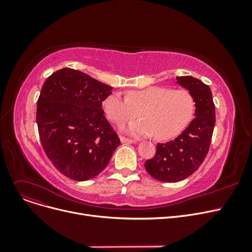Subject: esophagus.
Returning a JSON list of instances; mask_svg holds the SVG:
<instances>
[{"instance_id":"obj_1","label":"esophagus","mask_w":252,"mask_h":252,"mask_svg":"<svg viewBox=\"0 0 252 252\" xmlns=\"http://www.w3.org/2000/svg\"><path fill=\"white\" fill-rule=\"evenodd\" d=\"M119 139H121V142H122V143H126V144H133V143H135L134 140H130V139L125 138V137H123V136L119 137Z\"/></svg>"}]
</instances>
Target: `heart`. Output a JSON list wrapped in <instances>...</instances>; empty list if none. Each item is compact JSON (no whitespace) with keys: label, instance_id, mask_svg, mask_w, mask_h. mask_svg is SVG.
<instances>
[{"label":"heart","instance_id":"b5f03b06","mask_svg":"<svg viewBox=\"0 0 252 252\" xmlns=\"http://www.w3.org/2000/svg\"><path fill=\"white\" fill-rule=\"evenodd\" d=\"M104 109L111 121L122 124L137 115L123 128L135 137L153 136L168 140L184 130L194 115L195 101L187 90L149 87L127 94L113 93L104 101Z\"/></svg>","mask_w":252,"mask_h":252}]
</instances>
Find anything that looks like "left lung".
Wrapping results in <instances>:
<instances>
[{
	"label": "left lung",
	"mask_w": 252,
	"mask_h": 252,
	"mask_svg": "<svg viewBox=\"0 0 252 252\" xmlns=\"http://www.w3.org/2000/svg\"><path fill=\"white\" fill-rule=\"evenodd\" d=\"M178 85L188 90L195 101V117L175 140L157 144L153 158L145 162L148 174L161 182L176 183L190 177L208 152L216 110L211 90L193 76H177Z\"/></svg>",
	"instance_id": "left-lung-1"
}]
</instances>
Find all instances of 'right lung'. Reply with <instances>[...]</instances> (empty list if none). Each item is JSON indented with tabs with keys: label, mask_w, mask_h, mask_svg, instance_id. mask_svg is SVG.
Segmentation results:
<instances>
[{
	"label": "right lung",
	"mask_w": 252,
	"mask_h": 252,
	"mask_svg": "<svg viewBox=\"0 0 252 252\" xmlns=\"http://www.w3.org/2000/svg\"><path fill=\"white\" fill-rule=\"evenodd\" d=\"M112 89L72 68L57 70L44 83L36 108L39 139L65 177L95 178L121 144L101 109Z\"/></svg>",
	"instance_id": "1"
}]
</instances>
